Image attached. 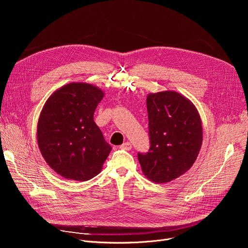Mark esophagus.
<instances>
[{"label": "esophagus", "instance_id": "obj_1", "mask_svg": "<svg viewBox=\"0 0 248 248\" xmlns=\"http://www.w3.org/2000/svg\"><path fill=\"white\" fill-rule=\"evenodd\" d=\"M120 148L121 149H124V150H130L131 148H132V145H131V143L130 142H128V141H127V142H124V144H122L121 146H120Z\"/></svg>", "mask_w": 248, "mask_h": 248}]
</instances>
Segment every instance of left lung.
I'll list each match as a JSON object with an SVG mask.
<instances>
[{"label":"left lung","mask_w":248,"mask_h":248,"mask_svg":"<svg viewBox=\"0 0 248 248\" xmlns=\"http://www.w3.org/2000/svg\"><path fill=\"white\" fill-rule=\"evenodd\" d=\"M150 148L138 153L146 178L170 183L194 164L202 145V124L193 103L175 91L149 93L146 98Z\"/></svg>","instance_id":"obj_1"}]
</instances>
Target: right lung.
Here are the masks:
<instances>
[{"instance_id":"1","label":"right lung","mask_w":248,"mask_h":248,"mask_svg":"<svg viewBox=\"0 0 248 248\" xmlns=\"http://www.w3.org/2000/svg\"><path fill=\"white\" fill-rule=\"evenodd\" d=\"M105 93L70 82L47 99L37 124V143L46 163L66 180L86 182L102 170L112 147L94 122Z\"/></svg>"}]
</instances>
